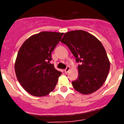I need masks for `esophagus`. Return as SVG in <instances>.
Instances as JSON below:
<instances>
[{
    "instance_id": "34e87169",
    "label": "esophagus",
    "mask_w": 124,
    "mask_h": 124,
    "mask_svg": "<svg viewBox=\"0 0 124 124\" xmlns=\"http://www.w3.org/2000/svg\"><path fill=\"white\" fill-rule=\"evenodd\" d=\"M70 70V66H67V67H66V68L64 70V73H68V72Z\"/></svg>"
}]
</instances>
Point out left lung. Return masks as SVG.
Wrapping results in <instances>:
<instances>
[{"mask_svg": "<svg viewBox=\"0 0 124 124\" xmlns=\"http://www.w3.org/2000/svg\"><path fill=\"white\" fill-rule=\"evenodd\" d=\"M61 42L67 45L78 65V78L72 82L76 91L89 94L98 90L106 81L110 62L105 48L97 38L84 30L68 31Z\"/></svg>", "mask_w": 124, "mask_h": 124, "instance_id": "left-lung-1", "label": "left lung"}]
</instances>
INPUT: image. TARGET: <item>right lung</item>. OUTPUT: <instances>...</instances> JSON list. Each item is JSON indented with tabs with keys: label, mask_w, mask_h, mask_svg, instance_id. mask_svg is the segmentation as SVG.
I'll return each instance as SVG.
<instances>
[{
	"label": "right lung",
	"mask_w": 124,
	"mask_h": 124,
	"mask_svg": "<svg viewBox=\"0 0 124 124\" xmlns=\"http://www.w3.org/2000/svg\"><path fill=\"white\" fill-rule=\"evenodd\" d=\"M64 33L42 31L31 36L20 47L15 63L18 82L27 93L45 96L54 90L62 73L51 64V52Z\"/></svg>",
	"instance_id": "obj_1"
}]
</instances>
